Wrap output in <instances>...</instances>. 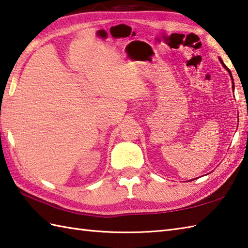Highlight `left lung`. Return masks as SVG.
<instances>
[{"mask_svg": "<svg viewBox=\"0 0 248 248\" xmlns=\"http://www.w3.org/2000/svg\"><path fill=\"white\" fill-rule=\"evenodd\" d=\"M219 61H220V62H222V65H223V66H224V67L226 68V69H227V70H228V72H229V75H230V78H232V76H231V72H230V70H229V69H228V68H227V66H226V65L224 64V62H223V61H222V60H220V59H219ZM232 80H233V78H232ZM232 84H233V85H232V89H234V83L232 82Z\"/></svg>", "mask_w": 248, "mask_h": 248, "instance_id": "8db88e82", "label": "left lung"}]
</instances>
